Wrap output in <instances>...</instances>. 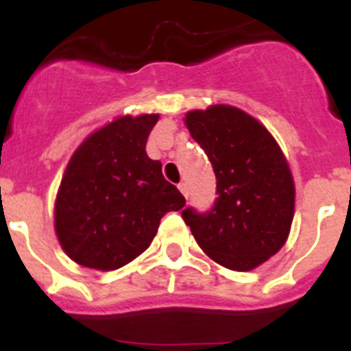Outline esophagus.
Returning a JSON list of instances; mask_svg holds the SVG:
<instances>
[{
	"label": "esophagus",
	"instance_id": "esophagus-1",
	"mask_svg": "<svg viewBox=\"0 0 351 351\" xmlns=\"http://www.w3.org/2000/svg\"><path fill=\"white\" fill-rule=\"evenodd\" d=\"M178 188H179V191H181V193L184 195L186 198H188V195H190V193H188V184H186V182H179Z\"/></svg>",
	"mask_w": 351,
	"mask_h": 351
}]
</instances>
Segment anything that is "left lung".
Here are the masks:
<instances>
[{
  "label": "left lung",
  "instance_id": "obj_1",
  "mask_svg": "<svg viewBox=\"0 0 351 351\" xmlns=\"http://www.w3.org/2000/svg\"><path fill=\"white\" fill-rule=\"evenodd\" d=\"M191 137L216 176V200L206 213L182 210L198 246L219 265L251 271L281 250L290 232L295 188L271 133L230 105L186 114Z\"/></svg>",
  "mask_w": 351,
  "mask_h": 351
}]
</instances>
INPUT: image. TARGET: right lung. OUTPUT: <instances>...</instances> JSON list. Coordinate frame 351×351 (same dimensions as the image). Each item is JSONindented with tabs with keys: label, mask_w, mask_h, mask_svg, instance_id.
<instances>
[{
	"label": "right lung",
	"mask_w": 351,
	"mask_h": 351,
	"mask_svg": "<svg viewBox=\"0 0 351 351\" xmlns=\"http://www.w3.org/2000/svg\"><path fill=\"white\" fill-rule=\"evenodd\" d=\"M158 114L125 116L79 145L56 198L64 253L89 269L114 271L149 247L160 219L186 204L161 163L145 154Z\"/></svg>",
	"instance_id": "obj_1"
}]
</instances>
